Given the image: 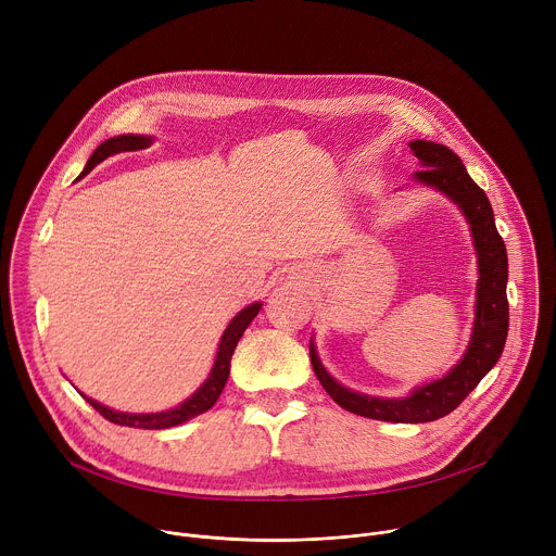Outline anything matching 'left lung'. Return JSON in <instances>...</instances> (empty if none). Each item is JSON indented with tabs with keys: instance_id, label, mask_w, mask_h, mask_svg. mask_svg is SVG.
Returning a JSON list of instances; mask_svg holds the SVG:
<instances>
[{
	"instance_id": "8db88e82",
	"label": "left lung",
	"mask_w": 556,
	"mask_h": 556,
	"mask_svg": "<svg viewBox=\"0 0 556 556\" xmlns=\"http://www.w3.org/2000/svg\"><path fill=\"white\" fill-rule=\"evenodd\" d=\"M409 147L422 165V172L414 174L416 180L440 189L453 202H457L472 230L475 249H478L480 281L478 309H475L478 316H475L470 345L464 358L448 371V376L416 389L409 399L401 401L371 399V395H363L341 387L324 369L312 343L309 361L316 378H319L324 389L330 393V399L345 412L371 420L416 425L444 418L455 407H459L466 395L480 384V380L500 361L508 334V257L502 235L495 226L493 206L486 193L466 174L459 155L453 153L448 147L429 140H414L409 142Z\"/></svg>"
}]
</instances>
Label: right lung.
I'll return each mask as SVG.
<instances>
[{
  "label": "right lung",
  "mask_w": 556,
  "mask_h": 556,
  "mask_svg": "<svg viewBox=\"0 0 556 556\" xmlns=\"http://www.w3.org/2000/svg\"><path fill=\"white\" fill-rule=\"evenodd\" d=\"M149 144V138L144 136H116V138H110L105 142H101L94 153L90 155V161L84 169V176L90 174L99 163H103L105 157L114 155V153H121V151H136V149H142ZM262 303H253L249 307H244L240 314L235 316V319L230 321V326L226 328L222 341H219V352H217V358H215V365H213V371L211 376L206 378V382L191 395V399L187 403H182L180 407L172 409V412H163V414H118V412H112L103 405H99L97 401L88 399L86 401L110 422L114 425H123V427H134V429H169V427H176V425H182L204 412H208L215 401L219 399V393L228 380V371H230V356L237 348V341L242 339L244 330L249 328V324L255 319L257 312H260Z\"/></svg>",
  "instance_id": "right-lung-1"
}]
</instances>
